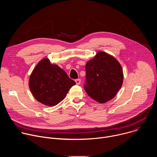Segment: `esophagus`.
I'll return each instance as SVG.
<instances>
[{
  "mask_svg": "<svg viewBox=\"0 0 157 157\" xmlns=\"http://www.w3.org/2000/svg\"><path fill=\"white\" fill-rule=\"evenodd\" d=\"M81 79H75V82H76V84L77 85H79V84H81Z\"/></svg>",
  "mask_w": 157,
  "mask_h": 157,
  "instance_id": "34e87169",
  "label": "esophagus"
}]
</instances>
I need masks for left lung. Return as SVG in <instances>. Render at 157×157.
I'll list each match as a JSON object with an SVG mask.
<instances>
[{
	"label": "left lung",
	"instance_id": "obj_1",
	"mask_svg": "<svg viewBox=\"0 0 157 157\" xmlns=\"http://www.w3.org/2000/svg\"><path fill=\"white\" fill-rule=\"evenodd\" d=\"M84 88L88 96L104 103L115 97L123 82L120 63L109 54L99 52L86 65Z\"/></svg>",
	"mask_w": 157,
	"mask_h": 157
}]
</instances>
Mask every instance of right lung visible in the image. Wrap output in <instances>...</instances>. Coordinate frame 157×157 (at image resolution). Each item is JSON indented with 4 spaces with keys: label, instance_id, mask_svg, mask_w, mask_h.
Returning <instances> with one entry per match:
<instances>
[{
    "label": "right lung",
    "instance_id": "right-lung-1",
    "mask_svg": "<svg viewBox=\"0 0 157 157\" xmlns=\"http://www.w3.org/2000/svg\"><path fill=\"white\" fill-rule=\"evenodd\" d=\"M75 84L64 70L58 65L52 64L48 58L38 63L29 79V87L35 98L48 106L59 103Z\"/></svg>",
    "mask_w": 157,
    "mask_h": 157
}]
</instances>
